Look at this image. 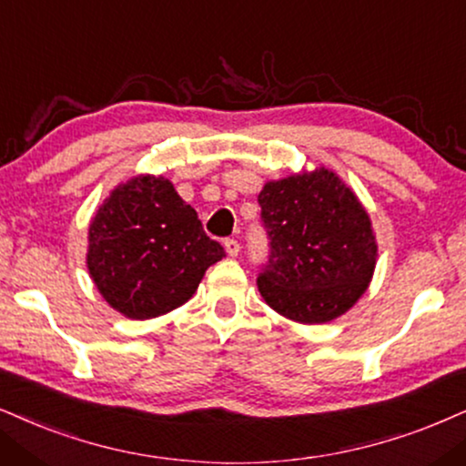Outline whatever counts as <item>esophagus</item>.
<instances>
[{
  "mask_svg": "<svg viewBox=\"0 0 466 466\" xmlns=\"http://www.w3.org/2000/svg\"><path fill=\"white\" fill-rule=\"evenodd\" d=\"M223 247H226V253H228L229 258H237V256H238V251H240L238 240H234V238H226V240H223Z\"/></svg>",
  "mask_w": 466,
  "mask_h": 466,
  "instance_id": "obj_1",
  "label": "esophagus"
}]
</instances>
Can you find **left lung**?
Here are the masks:
<instances>
[{
	"instance_id": "8db88e82",
	"label": "left lung",
	"mask_w": 466,
	"mask_h": 466,
	"mask_svg": "<svg viewBox=\"0 0 466 466\" xmlns=\"http://www.w3.org/2000/svg\"><path fill=\"white\" fill-rule=\"evenodd\" d=\"M270 238L258 290L268 308L301 325L346 314L368 290L379 245L368 210L331 169L316 167L262 187Z\"/></svg>"
}]
</instances>
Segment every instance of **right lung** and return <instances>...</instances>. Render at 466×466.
Segmentation results:
<instances>
[{
	"label": "right lung",
	"instance_id": "add662e5",
	"mask_svg": "<svg viewBox=\"0 0 466 466\" xmlns=\"http://www.w3.org/2000/svg\"><path fill=\"white\" fill-rule=\"evenodd\" d=\"M226 256L163 176L120 182L87 228V270L116 311L148 320L185 305Z\"/></svg>",
	"mask_w": 466,
	"mask_h": 466
}]
</instances>
